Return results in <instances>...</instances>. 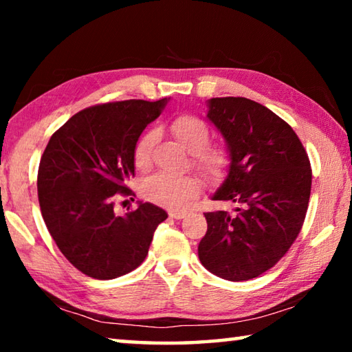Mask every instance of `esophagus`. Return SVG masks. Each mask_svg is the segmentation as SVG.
<instances>
[{"mask_svg": "<svg viewBox=\"0 0 352 352\" xmlns=\"http://www.w3.org/2000/svg\"><path fill=\"white\" fill-rule=\"evenodd\" d=\"M186 211H169V217H172V219H183V217H186Z\"/></svg>", "mask_w": 352, "mask_h": 352, "instance_id": "esophagus-1", "label": "esophagus"}]
</instances>
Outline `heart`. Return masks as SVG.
I'll return each instance as SVG.
<instances>
[{
    "label": "heart",
    "instance_id": "b5f03b06",
    "mask_svg": "<svg viewBox=\"0 0 352 352\" xmlns=\"http://www.w3.org/2000/svg\"><path fill=\"white\" fill-rule=\"evenodd\" d=\"M170 132L180 144L192 153V162L208 180H222L231 166V153L222 144L206 146L210 141V127L194 115H180L170 122ZM157 141L155 130H147L136 141L133 148L135 168L146 170L151 166L152 151ZM201 182L195 175H170L164 172L151 175L142 183V195L155 204L182 210L197 197Z\"/></svg>",
    "mask_w": 352,
    "mask_h": 352
}]
</instances>
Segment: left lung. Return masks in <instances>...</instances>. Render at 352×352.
I'll return each instance as SVG.
<instances>
[{
  "label": "left lung",
  "mask_w": 352,
  "mask_h": 352,
  "mask_svg": "<svg viewBox=\"0 0 352 352\" xmlns=\"http://www.w3.org/2000/svg\"><path fill=\"white\" fill-rule=\"evenodd\" d=\"M208 107L231 153L228 175L212 199L239 208L205 212L199 258L219 278L248 281L272 269L300 234L311 163L294 129L267 107L247 98H212Z\"/></svg>",
  "instance_id": "1"
}]
</instances>
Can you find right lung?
Masks as SVG:
<instances>
[{
	"instance_id": "add662e5",
	"label": "right lung",
	"mask_w": 352,
	"mask_h": 352,
	"mask_svg": "<svg viewBox=\"0 0 352 352\" xmlns=\"http://www.w3.org/2000/svg\"><path fill=\"white\" fill-rule=\"evenodd\" d=\"M168 99H130L76 113L41 155L38 204L46 228L71 264L94 279H113L146 259L162 208L140 204L126 216L113 211L115 194L130 195L133 148Z\"/></svg>"
}]
</instances>
